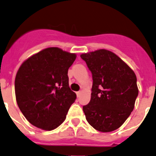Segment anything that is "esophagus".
Listing matches in <instances>:
<instances>
[{
    "mask_svg": "<svg viewBox=\"0 0 156 156\" xmlns=\"http://www.w3.org/2000/svg\"><path fill=\"white\" fill-rule=\"evenodd\" d=\"M77 96H78V97H80V96H81V91H78V92H77Z\"/></svg>",
    "mask_w": 156,
    "mask_h": 156,
    "instance_id": "obj_1",
    "label": "esophagus"
}]
</instances>
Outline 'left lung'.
Returning <instances> with one entry per match:
<instances>
[{
  "instance_id": "8db88e82",
  "label": "left lung",
  "mask_w": 156,
  "mask_h": 156,
  "mask_svg": "<svg viewBox=\"0 0 156 156\" xmlns=\"http://www.w3.org/2000/svg\"><path fill=\"white\" fill-rule=\"evenodd\" d=\"M93 75L91 99L83 106L87 120L95 129L110 132L125 122L138 95L133 70L111 51L99 49L81 55Z\"/></svg>"
}]
</instances>
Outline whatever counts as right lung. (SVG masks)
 Returning a JSON list of instances; mask_svg holds the SVG:
<instances>
[{
	"mask_svg": "<svg viewBox=\"0 0 156 156\" xmlns=\"http://www.w3.org/2000/svg\"><path fill=\"white\" fill-rule=\"evenodd\" d=\"M76 57V54L50 47L33 55L20 66L15 79L16 101L33 126L51 131L66 119L76 99L67 75Z\"/></svg>",
	"mask_w": 156,
	"mask_h": 156,
	"instance_id": "obj_1",
	"label": "right lung"
}]
</instances>
